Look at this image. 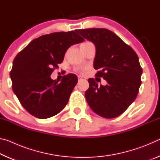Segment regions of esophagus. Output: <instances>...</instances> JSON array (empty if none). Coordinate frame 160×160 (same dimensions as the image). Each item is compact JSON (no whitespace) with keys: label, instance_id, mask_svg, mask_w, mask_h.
<instances>
[{"label":"esophagus","instance_id":"esophagus-1","mask_svg":"<svg viewBox=\"0 0 160 160\" xmlns=\"http://www.w3.org/2000/svg\"><path fill=\"white\" fill-rule=\"evenodd\" d=\"M78 81H80V80H85V78H83L82 76H78Z\"/></svg>","mask_w":160,"mask_h":160}]
</instances>
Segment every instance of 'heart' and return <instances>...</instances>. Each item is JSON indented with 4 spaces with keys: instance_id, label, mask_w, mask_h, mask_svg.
<instances>
[{
    "instance_id": "1",
    "label": "heart",
    "mask_w": 160,
    "mask_h": 160,
    "mask_svg": "<svg viewBox=\"0 0 160 160\" xmlns=\"http://www.w3.org/2000/svg\"><path fill=\"white\" fill-rule=\"evenodd\" d=\"M89 44H92L91 42H85L82 43V44H81V46H86V45H89Z\"/></svg>"
}]
</instances>
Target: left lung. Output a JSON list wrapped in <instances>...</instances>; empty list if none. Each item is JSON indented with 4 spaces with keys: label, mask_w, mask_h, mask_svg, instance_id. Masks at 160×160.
Instances as JSON below:
<instances>
[{
    "label": "left lung",
    "mask_w": 160,
    "mask_h": 160,
    "mask_svg": "<svg viewBox=\"0 0 160 160\" xmlns=\"http://www.w3.org/2000/svg\"><path fill=\"white\" fill-rule=\"evenodd\" d=\"M96 48L94 69L96 76L107 80L100 85L93 78L88 79L90 87L85 98L90 107L102 117L118 116L134 102L141 85L142 70L136 53L117 35L107 29L92 28L76 30Z\"/></svg>",
    "instance_id": "obj_1"
}]
</instances>
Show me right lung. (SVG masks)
Listing matches in <instances>:
<instances>
[{
    "instance_id": "1",
    "label": "right lung",
    "mask_w": 160,
    "mask_h": 160,
    "mask_svg": "<svg viewBox=\"0 0 160 160\" xmlns=\"http://www.w3.org/2000/svg\"><path fill=\"white\" fill-rule=\"evenodd\" d=\"M76 31L54 32L34 39L12 62L10 78L14 93L22 107L39 118H50L66 107L78 82L74 74L64 75L60 82L50 75L71 46L82 42Z\"/></svg>"
}]
</instances>
